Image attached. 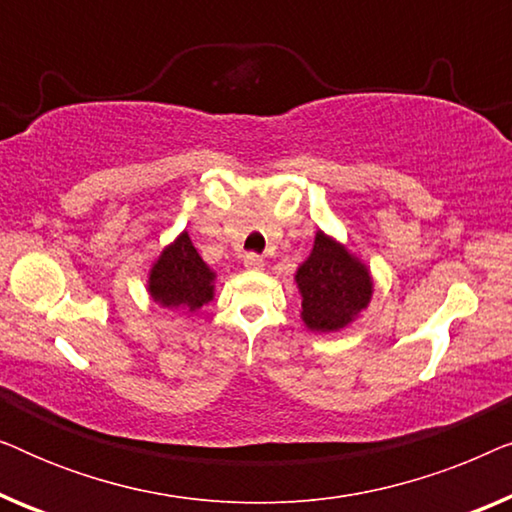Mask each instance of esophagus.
<instances>
[{"mask_svg": "<svg viewBox=\"0 0 512 512\" xmlns=\"http://www.w3.org/2000/svg\"><path fill=\"white\" fill-rule=\"evenodd\" d=\"M244 265H247L249 270H263L265 261H263V256H258V254H254V251H251V254L244 256Z\"/></svg>", "mask_w": 512, "mask_h": 512, "instance_id": "1", "label": "esophagus"}]
</instances>
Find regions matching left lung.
I'll use <instances>...</instances> for the list:
<instances>
[{"instance_id":"obj_1","label":"left lung","mask_w":512,"mask_h":512,"mask_svg":"<svg viewBox=\"0 0 512 512\" xmlns=\"http://www.w3.org/2000/svg\"><path fill=\"white\" fill-rule=\"evenodd\" d=\"M296 282L303 293V319L312 331H338L347 326L373 293L366 265L324 233H317L312 254L298 268Z\"/></svg>"}]
</instances>
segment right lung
<instances>
[{
  "label": "right lung",
  "instance_id": "1",
  "mask_svg": "<svg viewBox=\"0 0 512 512\" xmlns=\"http://www.w3.org/2000/svg\"><path fill=\"white\" fill-rule=\"evenodd\" d=\"M214 272L207 268L191 237L184 233L172 247L163 251L158 263L153 265L149 277V291L156 303L163 307H181V310H198L212 300Z\"/></svg>",
  "mask_w": 512,
  "mask_h": 512
}]
</instances>
